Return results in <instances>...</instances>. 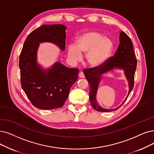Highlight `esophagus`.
Segmentation results:
<instances>
[{"instance_id": "34e87169", "label": "esophagus", "mask_w": 154, "mask_h": 154, "mask_svg": "<svg viewBox=\"0 0 154 154\" xmlns=\"http://www.w3.org/2000/svg\"><path fill=\"white\" fill-rule=\"evenodd\" d=\"M78 76H79V78H85V75H84V74H83V72H79Z\"/></svg>"}]
</instances>
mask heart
Here are the masks:
<instances>
[{"instance_id": "b5f03b06", "label": "heart", "mask_w": 154, "mask_h": 154, "mask_svg": "<svg viewBox=\"0 0 154 154\" xmlns=\"http://www.w3.org/2000/svg\"><path fill=\"white\" fill-rule=\"evenodd\" d=\"M112 49L111 40L103 37L99 32L90 31L78 36L76 40V46L68 45L67 54L70 59L77 62L82 60V54H87L88 64L92 67H98L107 60Z\"/></svg>"}]
</instances>
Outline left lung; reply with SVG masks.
I'll return each mask as SVG.
<instances>
[{"label":"left lung","mask_w":154,"mask_h":154,"mask_svg":"<svg viewBox=\"0 0 154 154\" xmlns=\"http://www.w3.org/2000/svg\"><path fill=\"white\" fill-rule=\"evenodd\" d=\"M119 36L120 44L113 57L108 58L106 62L100 66L83 69L85 76L89 83V99L91 104L94 109L99 112H107L118 109L125 103L134 87V78L135 71L137 69V60L134 55L133 43L130 38L124 32H121ZM114 68L124 69L128 80L130 90L125 100L119 107L114 109H106L101 108L97 103L96 100V91L101 75Z\"/></svg>","instance_id":"left-lung-1"}]
</instances>
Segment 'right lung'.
<instances>
[{"label": "right lung", "instance_id": "add662e5", "mask_svg": "<svg viewBox=\"0 0 154 154\" xmlns=\"http://www.w3.org/2000/svg\"><path fill=\"white\" fill-rule=\"evenodd\" d=\"M66 29L61 24H44L30 33L24 41L19 60L21 85L36 108L49 110L62 107L78 79L77 68H68L57 62L51 69L44 70L36 63L39 43L52 42L64 51Z\"/></svg>", "mask_w": 154, "mask_h": 154}]
</instances>
